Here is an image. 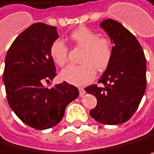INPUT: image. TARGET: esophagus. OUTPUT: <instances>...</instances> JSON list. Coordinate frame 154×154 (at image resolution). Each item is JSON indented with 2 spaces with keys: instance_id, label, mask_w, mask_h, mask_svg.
<instances>
[{
  "instance_id": "1",
  "label": "esophagus",
  "mask_w": 154,
  "mask_h": 154,
  "mask_svg": "<svg viewBox=\"0 0 154 154\" xmlns=\"http://www.w3.org/2000/svg\"><path fill=\"white\" fill-rule=\"evenodd\" d=\"M79 92H80V96H84L85 94H86V91H85V89L83 88H79Z\"/></svg>"
}]
</instances>
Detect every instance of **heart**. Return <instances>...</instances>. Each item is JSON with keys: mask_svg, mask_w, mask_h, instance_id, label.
Instances as JSON below:
<instances>
[{"mask_svg": "<svg viewBox=\"0 0 154 154\" xmlns=\"http://www.w3.org/2000/svg\"><path fill=\"white\" fill-rule=\"evenodd\" d=\"M71 42L84 48L80 66H68L60 73V78L74 86H85L93 80L95 69L105 70L112 58V45L108 39L86 26L78 27L70 34ZM68 48L65 42L56 39L51 44L49 54L56 65L63 66L67 62Z\"/></svg>", "mask_w": 154, "mask_h": 154, "instance_id": "b5f03b06", "label": "heart"}]
</instances>
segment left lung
<instances>
[{"mask_svg": "<svg viewBox=\"0 0 154 154\" xmlns=\"http://www.w3.org/2000/svg\"><path fill=\"white\" fill-rule=\"evenodd\" d=\"M110 39L112 58L96 85L85 90L97 98L96 108L89 111L94 120L105 125L127 122L136 111L146 91L147 62L137 39L128 30L111 19L100 23Z\"/></svg>", "mask_w": 154, "mask_h": 154, "instance_id": "8db88e82", "label": "left lung"}]
</instances>
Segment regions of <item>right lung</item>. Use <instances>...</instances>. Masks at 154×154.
<instances>
[{
    "instance_id": "add662e5",
    "label": "right lung",
    "mask_w": 154,
    "mask_h": 154,
    "mask_svg": "<svg viewBox=\"0 0 154 154\" xmlns=\"http://www.w3.org/2000/svg\"><path fill=\"white\" fill-rule=\"evenodd\" d=\"M58 37L55 26L36 23L15 39L5 56L2 80L9 106L24 124L40 131L58 124L79 96L66 82L52 88L43 85L56 76L49 48Z\"/></svg>"
}]
</instances>
